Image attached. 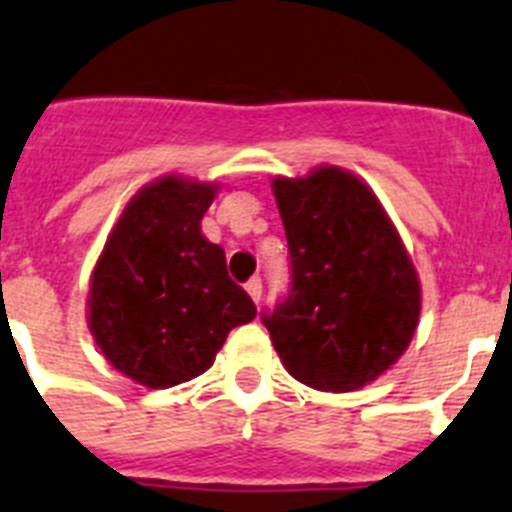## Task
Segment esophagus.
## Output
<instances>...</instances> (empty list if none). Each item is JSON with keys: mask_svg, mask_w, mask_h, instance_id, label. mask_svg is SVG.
Here are the masks:
<instances>
[{"mask_svg": "<svg viewBox=\"0 0 512 512\" xmlns=\"http://www.w3.org/2000/svg\"><path fill=\"white\" fill-rule=\"evenodd\" d=\"M247 293H250V299L255 301V304H260V299H262V281H260V278H252V281L247 283Z\"/></svg>", "mask_w": 512, "mask_h": 512, "instance_id": "obj_1", "label": "esophagus"}]
</instances>
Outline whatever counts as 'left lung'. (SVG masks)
I'll list each match as a JSON object with an SVG mask.
<instances>
[{
  "label": "left lung",
  "instance_id": "obj_1",
  "mask_svg": "<svg viewBox=\"0 0 512 512\" xmlns=\"http://www.w3.org/2000/svg\"><path fill=\"white\" fill-rule=\"evenodd\" d=\"M291 252V293L265 314L275 353L317 391H358L410 348L422 288L412 257L366 182L322 164L273 177Z\"/></svg>",
  "mask_w": 512,
  "mask_h": 512
}]
</instances>
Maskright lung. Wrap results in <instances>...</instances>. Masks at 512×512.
Segmentation results:
<instances>
[{"instance_id":"right-lung-1","label":"right lung","mask_w":512,"mask_h":512,"mask_svg":"<svg viewBox=\"0 0 512 512\" xmlns=\"http://www.w3.org/2000/svg\"><path fill=\"white\" fill-rule=\"evenodd\" d=\"M216 182L164 175L115 221L90 275L87 327L105 361L149 389L201 376L234 327L255 319L252 299L226 273L201 219Z\"/></svg>"}]
</instances>
